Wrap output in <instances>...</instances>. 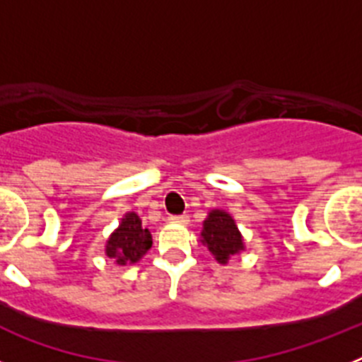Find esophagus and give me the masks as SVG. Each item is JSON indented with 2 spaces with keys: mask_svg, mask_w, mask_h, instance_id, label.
Returning a JSON list of instances; mask_svg holds the SVG:
<instances>
[{
  "mask_svg": "<svg viewBox=\"0 0 362 362\" xmlns=\"http://www.w3.org/2000/svg\"><path fill=\"white\" fill-rule=\"evenodd\" d=\"M168 221H170V223H179V225H187L188 221H190V217H188V214H181V216H170Z\"/></svg>",
  "mask_w": 362,
  "mask_h": 362,
  "instance_id": "34e87169",
  "label": "esophagus"
}]
</instances>
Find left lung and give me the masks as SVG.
<instances>
[{"instance_id":"8db88e82","label":"left lung","mask_w":362,"mask_h":362,"mask_svg":"<svg viewBox=\"0 0 362 362\" xmlns=\"http://www.w3.org/2000/svg\"><path fill=\"white\" fill-rule=\"evenodd\" d=\"M201 238H203L204 245L209 246L210 254L221 264H226L232 255L243 250V238L235 226V221L223 210H212L209 214L203 225Z\"/></svg>"}]
</instances>
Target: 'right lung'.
<instances>
[{
	"instance_id": "1",
	"label": "right lung",
	"mask_w": 362,
	"mask_h": 362,
	"mask_svg": "<svg viewBox=\"0 0 362 362\" xmlns=\"http://www.w3.org/2000/svg\"><path fill=\"white\" fill-rule=\"evenodd\" d=\"M152 246V235L148 228H143L141 219L134 212L127 214L119 228L112 233L107 243V255L117 264L136 263Z\"/></svg>"
}]
</instances>
